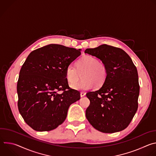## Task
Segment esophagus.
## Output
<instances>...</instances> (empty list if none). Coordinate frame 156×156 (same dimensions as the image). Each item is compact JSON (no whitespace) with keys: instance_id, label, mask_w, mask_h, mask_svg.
<instances>
[{"instance_id":"obj_1","label":"esophagus","mask_w":156,"mask_h":156,"mask_svg":"<svg viewBox=\"0 0 156 156\" xmlns=\"http://www.w3.org/2000/svg\"><path fill=\"white\" fill-rule=\"evenodd\" d=\"M85 95H86V93H85L84 92H81V93H80V96H81V98L84 97Z\"/></svg>"}]
</instances>
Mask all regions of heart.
Masks as SVG:
<instances>
[{
	"label": "heart",
	"instance_id": "b5f03b06",
	"mask_svg": "<svg viewBox=\"0 0 156 156\" xmlns=\"http://www.w3.org/2000/svg\"><path fill=\"white\" fill-rule=\"evenodd\" d=\"M81 74H83L84 80L76 83L80 79ZM65 76L67 81L72 84L71 87L74 90L85 91L91 89L94 84L96 86H102L106 80L107 70L105 65L99 62L97 58L86 55L77 62L76 67L72 64L67 66Z\"/></svg>",
	"mask_w": 156,
	"mask_h": 156
}]
</instances>
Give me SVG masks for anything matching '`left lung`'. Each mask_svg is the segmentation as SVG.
Returning <instances> with one entry per match:
<instances>
[{"label": "left lung", "mask_w": 156, "mask_h": 156, "mask_svg": "<svg viewBox=\"0 0 156 156\" xmlns=\"http://www.w3.org/2000/svg\"><path fill=\"white\" fill-rule=\"evenodd\" d=\"M84 53L99 58L107 70L102 87L86 94L90 101L86 110V119L99 131H122L138 109L140 85L136 67L123 50L107 44L86 49Z\"/></svg>", "instance_id": "8db88e82"}]
</instances>
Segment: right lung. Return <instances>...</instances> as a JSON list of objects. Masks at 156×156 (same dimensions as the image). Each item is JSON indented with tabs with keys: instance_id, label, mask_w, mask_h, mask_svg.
Instances as JSON below:
<instances>
[{
	"instance_id": "1",
	"label": "right lung",
	"mask_w": 156,
	"mask_h": 156,
	"mask_svg": "<svg viewBox=\"0 0 156 156\" xmlns=\"http://www.w3.org/2000/svg\"><path fill=\"white\" fill-rule=\"evenodd\" d=\"M81 51L49 44L31 52L22 65L17 83L18 107L33 129L56 128L66 119L70 105L80 99V93L69 86L65 70Z\"/></svg>"
}]
</instances>
